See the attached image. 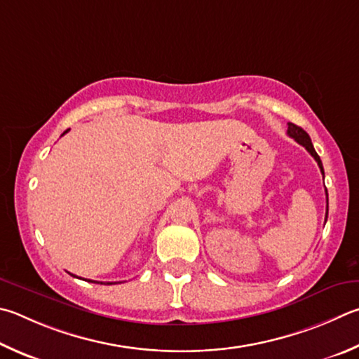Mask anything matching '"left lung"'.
<instances>
[{
  "label": "left lung",
  "mask_w": 359,
  "mask_h": 359,
  "mask_svg": "<svg viewBox=\"0 0 359 359\" xmlns=\"http://www.w3.org/2000/svg\"><path fill=\"white\" fill-rule=\"evenodd\" d=\"M287 135L290 136V138L295 140V141L298 142V144H302V146L306 149V151H308V152L312 155V157H314V160L317 161L318 168H320L322 174H325V172H323V165H322V160H320V157H318V155H317V152H316L314 146H312V142H311L309 135L306 133L302 127H298V126H295V123H290V122H289ZM325 193H327V217H325V223H327V218H328V191H327V188H325Z\"/></svg>",
  "instance_id": "8db88e82"
}]
</instances>
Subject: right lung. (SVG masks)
<instances>
[{
	"label": "right lung",
	"mask_w": 359,
	"mask_h": 359,
	"mask_svg": "<svg viewBox=\"0 0 359 359\" xmlns=\"http://www.w3.org/2000/svg\"><path fill=\"white\" fill-rule=\"evenodd\" d=\"M64 133H67V130H66V132H64ZM64 133H62V135H64ZM72 276H74V275H72ZM90 283H99V281H90ZM100 284H102V283H100ZM107 284H113V283H107Z\"/></svg>",
	"instance_id": "right-lung-1"
}]
</instances>
